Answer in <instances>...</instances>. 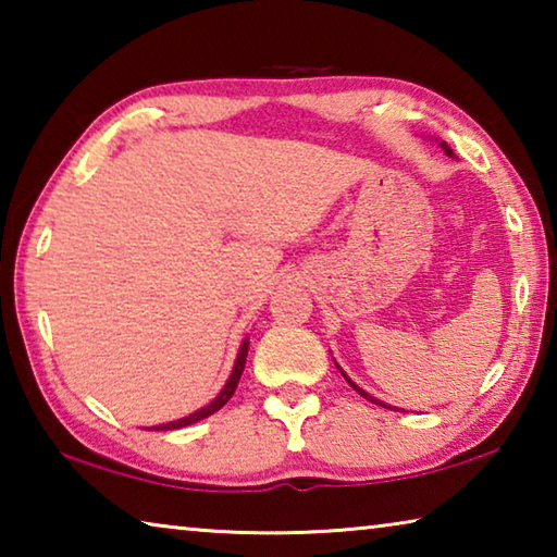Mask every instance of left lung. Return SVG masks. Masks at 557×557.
Instances as JSON below:
<instances>
[{"label": "left lung", "instance_id": "obj_1", "mask_svg": "<svg viewBox=\"0 0 557 557\" xmlns=\"http://www.w3.org/2000/svg\"><path fill=\"white\" fill-rule=\"evenodd\" d=\"M442 149H445V152H447V157H451V149H449V147H447L445 143H442ZM338 371H342V369H338ZM342 373H344V371H342ZM344 379L348 381V385H351V388H354V391H358V395H363V398H366V400H371V403H375V405H381V408H391V405H385V403H381L379 398H373V395H369V393H366V391H361V388H358V385H356V383H354L351 379H348V375H346V373H344Z\"/></svg>", "mask_w": 557, "mask_h": 557}]
</instances>
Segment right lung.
I'll return each instance as SVG.
<instances>
[{"label": "right lung", "mask_w": 557, "mask_h": 557, "mask_svg": "<svg viewBox=\"0 0 557 557\" xmlns=\"http://www.w3.org/2000/svg\"><path fill=\"white\" fill-rule=\"evenodd\" d=\"M245 358H248V338H243V344H240V351H238V358H235V366H233V373H231V379L225 381L223 391H221L219 395H215V398H213L209 405H206V408L196 410V412H191V414H186V418H182V420L166 422V425H157V428H152V430H178V428L194 425V422H199V420H203V418H209V414H213L215 410H221L223 405L233 398L235 388H238V381H240L243 369H245Z\"/></svg>", "instance_id": "1"}]
</instances>
